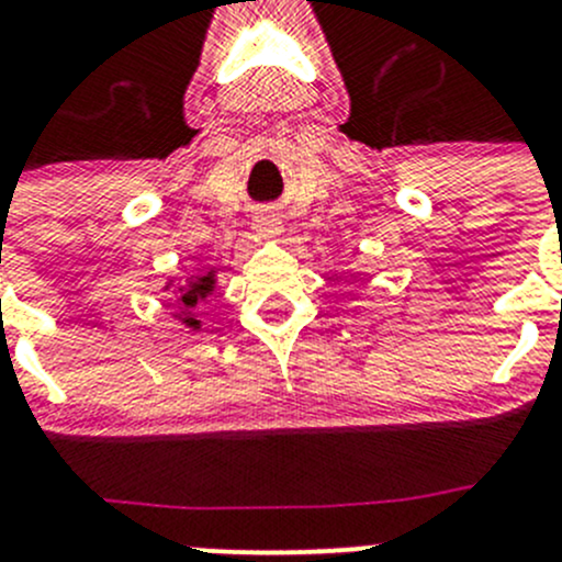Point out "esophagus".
<instances>
[{
	"label": "esophagus",
	"mask_w": 562,
	"mask_h": 562,
	"mask_svg": "<svg viewBox=\"0 0 562 562\" xmlns=\"http://www.w3.org/2000/svg\"><path fill=\"white\" fill-rule=\"evenodd\" d=\"M255 234H258L260 239H266V241L280 239V234H282L280 217H277V214H271V212L258 214V217H255Z\"/></svg>",
	"instance_id": "34e87169"
}]
</instances>
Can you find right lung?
<instances>
[{
    "label": "right lung",
    "instance_id": "1",
    "mask_svg": "<svg viewBox=\"0 0 562 562\" xmlns=\"http://www.w3.org/2000/svg\"><path fill=\"white\" fill-rule=\"evenodd\" d=\"M220 266H195L187 274H171L162 291L171 293V317L190 331H203V321L198 317V307L217 291Z\"/></svg>",
    "mask_w": 562,
    "mask_h": 562
}]
</instances>
